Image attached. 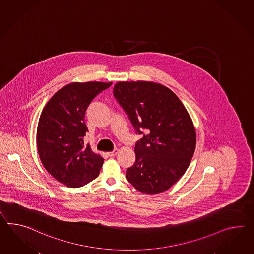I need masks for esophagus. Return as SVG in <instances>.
Returning a JSON list of instances; mask_svg holds the SVG:
<instances>
[{"label": "esophagus", "instance_id": "esophagus-1", "mask_svg": "<svg viewBox=\"0 0 254 254\" xmlns=\"http://www.w3.org/2000/svg\"><path fill=\"white\" fill-rule=\"evenodd\" d=\"M118 152H119V150L117 148H115V149L113 150V151H111V152H109L108 153V156H115L118 154Z\"/></svg>", "mask_w": 254, "mask_h": 254}]
</instances>
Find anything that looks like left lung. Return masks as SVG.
Returning a JSON list of instances; mask_svg holds the SVG:
<instances>
[{
  "label": "left lung",
  "instance_id": "obj_1",
  "mask_svg": "<svg viewBox=\"0 0 254 254\" xmlns=\"http://www.w3.org/2000/svg\"><path fill=\"white\" fill-rule=\"evenodd\" d=\"M113 95L142 135L126 179L143 193L169 190L185 173L195 150V129L188 111L170 89L152 82H119Z\"/></svg>",
  "mask_w": 254,
  "mask_h": 254
}]
</instances>
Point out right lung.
Returning <instances> with one entry per match:
<instances>
[{"label": "right lung", "instance_id": "right-lung-1", "mask_svg": "<svg viewBox=\"0 0 254 254\" xmlns=\"http://www.w3.org/2000/svg\"><path fill=\"white\" fill-rule=\"evenodd\" d=\"M111 83H72L56 92L39 118L37 144L47 171L68 187L78 188L96 179L104 159L85 147V113L88 105Z\"/></svg>", "mask_w": 254, "mask_h": 254}]
</instances>
